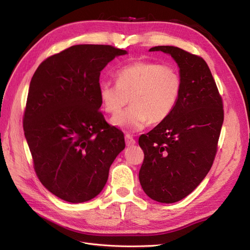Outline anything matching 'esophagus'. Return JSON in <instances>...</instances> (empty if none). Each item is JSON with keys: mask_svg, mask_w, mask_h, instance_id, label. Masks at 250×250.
Masks as SVG:
<instances>
[{"mask_svg": "<svg viewBox=\"0 0 250 250\" xmlns=\"http://www.w3.org/2000/svg\"><path fill=\"white\" fill-rule=\"evenodd\" d=\"M125 143L127 147H132L133 145H135V140L131 137L130 134H126L125 135Z\"/></svg>", "mask_w": 250, "mask_h": 250, "instance_id": "1", "label": "esophagus"}]
</instances>
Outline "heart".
<instances>
[{
  "mask_svg": "<svg viewBox=\"0 0 250 250\" xmlns=\"http://www.w3.org/2000/svg\"><path fill=\"white\" fill-rule=\"evenodd\" d=\"M181 80L171 64L139 60L116 73V83L101 82L99 98L102 109L115 116L131 100L132 106L112 118L110 123L126 131H140L149 122L167 120L179 99Z\"/></svg>",
  "mask_w": 250,
  "mask_h": 250,
  "instance_id": "1",
  "label": "heart"
}]
</instances>
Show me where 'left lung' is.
Segmentation results:
<instances>
[{"label":"left lung","instance_id":"8db88e82","mask_svg":"<svg viewBox=\"0 0 250 250\" xmlns=\"http://www.w3.org/2000/svg\"><path fill=\"white\" fill-rule=\"evenodd\" d=\"M149 51H162L175 60L181 89L170 117L139 139L145 155L139 178L148 197L173 203L192 193L210 170L223 124V104L201 57L173 46Z\"/></svg>","mask_w":250,"mask_h":250}]
</instances>
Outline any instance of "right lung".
<instances>
[{
  "instance_id": "right-lung-1",
  "label": "right lung",
  "mask_w": 250,
  "mask_h": 250,
  "mask_svg": "<svg viewBox=\"0 0 250 250\" xmlns=\"http://www.w3.org/2000/svg\"><path fill=\"white\" fill-rule=\"evenodd\" d=\"M125 54L105 44H76L43 60L30 82L22 125L34 170L64 201L96 197L125 148L123 132L99 111L100 73Z\"/></svg>"
}]
</instances>
